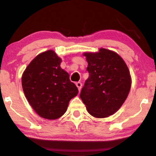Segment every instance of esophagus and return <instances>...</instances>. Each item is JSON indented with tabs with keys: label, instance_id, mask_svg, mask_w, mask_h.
<instances>
[{
	"label": "esophagus",
	"instance_id": "34e87169",
	"mask_svg": "<svg viewBox=\"0 0 156 156\" xmlns=\"http://www.w3.org/2000/svg\"><path fill=\"white\" fill-rule=\"evenodd\" d=\"M76 86H77V87H78V90H80V89H81V87H82V83H80V82H77L76 83Z\"/></svg>",
	"mask_w": 156,
	"mask_h": 156
}]
</instances>
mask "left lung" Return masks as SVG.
I'll return each mask as SVG.
<instances>
[{"instance_id":"8db88e82","label":"left lung","mask_w":156,"mask_h":156,"mask_svg":"<svg viewBox=\"0 0 156 156\" xmlns=\"http://www.w3.org/2000/svg\"><path fill=\"white\" fill-rule=\"evenodd\" d=\"M88 62V79L80 97L94 117L112 115L122 106L130 92L128 68L115 52L101 48L98 53H83Z\"/></svg>"}]
</instances>
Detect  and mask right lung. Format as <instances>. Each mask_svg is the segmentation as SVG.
Segmentation results:
<instances>
[{
	"label": "right lung",
	"instance_id": "right-lung-1",
	"mask_svg": "<svg viewBox=\"0 0 156 156\" xmlns=\"http://www.w3.org/2000/svg\"><path fill=\"white\" fill-rule=\"evenodd\" d=\"M62 59L54 51L36 56L22 76L23 92L28 103L40 117L58 119L66 112L69 102L78 89L60 67Z\"/></svg>",
	"mask_w": 156,
	"mask_h": 156
}]
</instances>
